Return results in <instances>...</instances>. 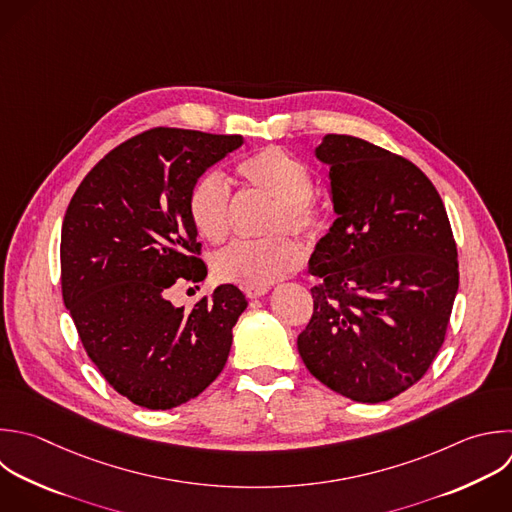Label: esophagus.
Masks as SVG:
<instances>
[{
	"instance_id": "34e87169",
	"label": "esophagus",
	"mask_w": 512,
	"mask_h": 512,
	"mask_svg": "<svg viewBox=\"0 0 512 512\" xmlns=\"http://www.w3.org/2000/svg\"><path fill=\"white\" fill-rule=\"evenodd\" d=\"M242 290H244V294L248 298H260V296H264L268 292V286H244Z\"/></svg>"
}]
</instances>
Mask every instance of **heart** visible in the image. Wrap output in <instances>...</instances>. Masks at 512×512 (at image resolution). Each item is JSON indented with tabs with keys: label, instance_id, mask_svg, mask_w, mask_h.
<instances>
[{
	"label": "heart",
	"instance_id": "obj_1",
	"mask_svg": "<svg viewBox=\"0 0 512 512\" xmlns=\"http://www.w3.org/2000/svg\"><path fill=\"white\" fill-rule=\"evenodd\" d=\"M244 186L274 200L268 214V232L288 230L298 236H316L324 226L322 208L312 198L314 176L290 152L270 146L244 158L236 166ZM188 216L200 238L220 244L230 234L232 194L218 172L202 174L188 194ZM302 260L296 242L284 234L264 240H236L220 250L212 268L224 282L242 286H268L292 272Z\"/></svg>",
	"mask_w": 512,
	"mask_h": 512
}]
</instances>
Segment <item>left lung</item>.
I'll return each mask as SVG.
<instances>
[{"label": "left lung", "mask_w": 512, "mask_h": 512, "mask_svg": "<svg viewBox=\"0 0 512 512\" xmlns=\"http://www.w3.org/2000/svg\"><path fill=\"white\" fill-rule=\"evenodd\" d=\"M336 220L310 258L314 310L298 336L306 368L366 404L416 384L438 354L458 292L444 204L420 168L366 140L326 134Z\"/></svg>", "instance_id": "left-lung-1"}]
</instances>
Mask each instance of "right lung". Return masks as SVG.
<instances>
[{
	"label": "right lung",
	"mask_w": 512,
	"mask_h": 512,
	"mask_svg": "<svg viewBox=\"0 0 512 512\" xmlns=\"http://www.w3.org/2000/svg\"><path fill=\"white\" fill-rule=\"evenodd\" d=\"M242 136L154 128L106 154L78 186L62 226V294L108 384L168 410L222 372L246 296L222 284L190 312L168 288L208 274L188 216L192 184Z\"/></svg>",
	"instance_id": "1"
}]
</instances>
